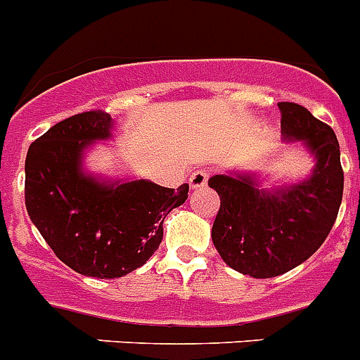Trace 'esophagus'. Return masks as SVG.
I'll list each match as a JSON object with an SVG mask.
<instances>
[{
  "label": "esophagus",
  "instance_id": "1",
  "mask_svg": "<svg viewBox=\"0 0 360 360\" xmlns=\"http://www.w3.org/2000/svg\"><path fill=\"white\" fill-rule=\"evenodd\" d=\"M207 180H210V173L204 171V169H200V171H195V173L191 174V178H189V186H191V189H200V187L207 186Z\"/></svg>",
  "mask_w": 360,
  "mask_h": 360
}]
</instances>
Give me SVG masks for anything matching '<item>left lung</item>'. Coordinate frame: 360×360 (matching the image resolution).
Segmentation results:
<instances>
[{"mask_svg": "<svg viewBox=\"0 0 360 360\" xmlns=\"http://www.w3.org/2000/svg\"><path fill=\"white\" fill-rule=\"evenodd\" d=\"M281 134L313 156L304 180L262 187L257 173L210 178L220 196L211 238L224 262L242 275L271 278L308 260L326 240L342 202L340 149L330 125L299 103L282 101Z\"/></svg>", "mask_w": 360, "mask_h": 360, "instance_id": "1", "label": "left lung"}]
</instances>
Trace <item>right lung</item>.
<instances>
[{"label":"right lung","mask_w":360,"mask_h":360,"mask_svg":"<svg viewBox=\"0 0 360 360\" xmlns=\"http://www.w3.org/2000/svg\"><path fill=\"white\" fill-rule=\"evenodd\" d=\"M115 122L101 110L75 115L30 143L25 205L58 259L85 276L118 278L158 250L164 220L187 200L149 180H105L84 167L87 150L112 138Z\"/></svg>","instance_id":"right-lung-1"}]
</instances>
